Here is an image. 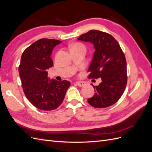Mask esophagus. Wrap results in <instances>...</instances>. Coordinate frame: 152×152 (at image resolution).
Masks as SVG:
<instances>
[{
  "instance_id": "1",
  "label": "esophagus",
  "mask_w": 152,
  "mask_h": 152,
  "mask_svg": "<svg viewBox=\"0 0 152 152\" xmlns=\"http://www.w3.org/2000/svg\"><path fill=\"white\" fill-rule=\"evenodd\" d=\"M75 84L77 85V86H78L79 87H83L85 86V84H86V83H85V82H84V81H76Z\"/></svg>"
}]
</instances>
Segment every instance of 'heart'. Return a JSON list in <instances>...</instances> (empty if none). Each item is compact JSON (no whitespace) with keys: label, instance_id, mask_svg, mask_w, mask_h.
<instances>
[{"label":"heart","instance_id":"obj_1","mask_svg":"<svg viewBox=\"0 0 152 152\" xmlns=\"http://www.w3.org/2000/svg\"><path fill=\"white\" fill-rule=\"evenodd\" d=\"M71 49H81V50H86V47L83 44L80 42H75L73 45L72 46Z\"/></svg>","mask_w":152,"mask_h":152}]
</instances>
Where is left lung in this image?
Returning <instances> with one entry per match:
<instances>
[{"label": "left lung", "instance_id": "1", "mask_svg": "<svg viewBox=\"0 0 152 152\" xmlns=\"http://www.w3.org/2000/svg\"><path fill=\"white\" fill-rule=\"evenodd\" d=\"M78 39L91 42L95 50L88 77L102 80L99 86L91 84L95 94L88 102L96 108L114 104L123 94L127 84L126 61L119 44L109 33L95 29L81 35Z\"/></svg>", "mask_w": 152, "mask_h": 152}]
</instances>
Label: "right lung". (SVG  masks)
Returning <instances> with one entry per match:
<instances>
[{
    "mask_svg": "<svg viewBox=\"0 0 152 152\" xmlns=\"http://www.w3.org/2000/svg\"><path fill=\"white\" fill-rule=\"evenodd\" d=\"M61 42L55 39H39L22 55L18 72L24 93L28 101L40 110L57 108L71 84L68 80H50L48 77V69L53 65L51 54L54 47Z\"/></svg>",
    "mask_w": 152,
    "mask_h": 152,
    "instance_id": "add662e5",
    "label": "right lung"
}]
</instances>
